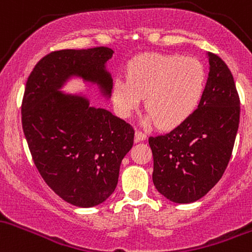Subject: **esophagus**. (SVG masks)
Returning <instances> with one entry per match:
<instances>
[{"label":"esophagus","instance_id":"1","mask_svg":"<svg viewBox=\"0 0 252 252\" xmlns=\"http://www.w3.org/2000/svg\"><path fill=\"white\" fill-rule=\"evenodd\" d=\"M146 139V134L143 133L141 131H135V135H134V141L135 143H139V141H143Z\"/></svg>","mask_w":252,"mask_h":252}]
</instances>
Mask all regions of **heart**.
Returning <instances> with one entry per match:
<instances>
[{
    "instance_id": "1",
    "label": "heart",
    "mask_w": 252,
    "mask_h": 252,
    "mask_svg": "<svg viewBox=\"0 0 252 252\" xmlns=\"http://www.w3.org/2000/svg\"><path fill=\"white\" fill-rule=\"evenodd\" d=\"M205 83V69L196 58L148 53L129 64L128 82H114L113 101L119 115L127 118L139 107L141 97H146L149 114L144 125L157 123L162 128H172L197 108Z\"/></svg>"
}]
</instances>
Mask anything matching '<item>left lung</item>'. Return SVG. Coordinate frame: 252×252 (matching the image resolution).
Returning <instances> with one entry per match:
<instances>
[{"label": "left lung", "mask_w": 252, "mask_h": 252, "mask_svg": "<svg viewBox=\"0 0 252 252\" xmlns=\"http://www.w3.org/2000/svg\"><path fill=\"white\" fill-rule=\"evenodd\" d=\"M207 57L210 72L197 108L172 131L149 138L155 187L176 203L196 201L217 185L238 131L240 102L232 73L217 55Z\"/></svg>", "instance_id": "obj_1"}]
</instances>
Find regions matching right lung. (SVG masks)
Segmentation results:
<instances>
[{"label": "right lung", "mask_w": 252, "mask_h": 252, "mask_svg": "<svg viewBox=\"0 0 252 252\" xmlns=\"http://www.w3.org/2000/svg\"><path fill=\"white\" fill-rule=\"evenodd\" d=\"M108 47L51 52L31 72L21 106L22 128L33 160L47 186L64 201L94 207L118 185L123 158L133 146L134 129L88 97L61 92L71 77L112 95L106 63Z\"/></svg>", "instance_id": "right-lung-1"}]
</instances>
